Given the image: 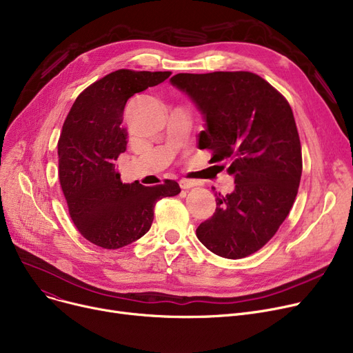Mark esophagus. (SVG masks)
I'll return each mask as SVG.
<instances>
[{
  "instance_id": "1",
  "label": "esophagus",
  "mask_w": 353,
  "mask_h": 353,
  "mask_svg": "<svg viewBox=\"0 0 353 353\" xmlns=\"http://www.w3.org/2000/svg\"><path fill=\"white\" fill-rule=\"evenodd\" d=\"M179 184H180V188H181L183 190H189V189H192V188L196 186V183L192 181V180H180Z\"/></svg>"
}]
</instances>
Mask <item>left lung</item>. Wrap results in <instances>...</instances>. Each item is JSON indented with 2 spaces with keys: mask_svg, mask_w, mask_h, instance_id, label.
<instances>
[{
  "mask_svg": "<svg viewBox=\"0 0 353 353\" xmlns=\"http://www.w3.org/2000/svg\"><path fill=\"white\" fill-rule=\"evenodd\" d=\"M172 85L205 120L199 148L230 161L234 190L216 196L214 214L196 234L210 252L242 259L262 249L281 228L298 194L302 147L289 103L249 71L180 72Z\"/></svg>",
  "mask_w": 353,
  "mask_h": 353,
  "instance_id": "obj_1",
  "label": "left lung"
}]
</instances>
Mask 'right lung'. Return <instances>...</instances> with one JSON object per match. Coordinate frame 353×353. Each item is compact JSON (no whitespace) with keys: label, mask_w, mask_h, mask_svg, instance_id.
<instances>
[{"label":"right lung","mask_w":353,"mask_h":353,"mask_svg":"<svg viewBox=\"0 0 353 353\" xmlns=\"http://www.w3.org/2000/svg\"><path fill=\"white\" fill-rule=\"evenodd\" d=\"M170 71L117 70L87 87L74 101L59 140V176L70 216L79 232L104 249H120L152 228L154 205L180 193L174 180L145 188L124 184L116 160L125 152L120 127L125 103L157 85Z\"/></svg>","instance_id":"1"}]
</instances>
